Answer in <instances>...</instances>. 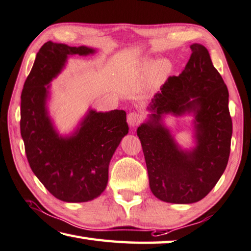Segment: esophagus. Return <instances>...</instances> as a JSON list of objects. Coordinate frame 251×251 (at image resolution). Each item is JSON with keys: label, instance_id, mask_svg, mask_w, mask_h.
Segmentation results:
<instances>
[{"label": "esophagus", "instance_id": "34e87169", "mask_svg": "<svg viewBox=\"0 0 251 251\" xmlns=\"http://www.w3.org/2000/svg\"><path fill=\"white\" fill-rule=\"evenodd\" d=\"M141 114L139 112H131L128 114V125L131 128H134L135 126H138V123L141 121Z\"/></svg>", "mask_w": 251, "mask_h": 251}]
</instances>
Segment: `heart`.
Wrapping results in <instances>:
<instances>
[{
  "label": "heart",
  "mask_w": 251,
  "mask_h": 251,
  "mask_svg": "<svg viewBox=\"0 0 251 251\" xmlns=\"http://www.w3.org/2000/svg\"><path fill=\"white\" fill-rule=\"evenodd\" d=\"M172 63L169 59L161 58L154 61L153 59H147L140 65V75L143 77H147L150 75L151 81L154 86L161 85L169 75L172 72Z\"/></svg>",
  "instance_id": "obj_1"
}]
</instances>
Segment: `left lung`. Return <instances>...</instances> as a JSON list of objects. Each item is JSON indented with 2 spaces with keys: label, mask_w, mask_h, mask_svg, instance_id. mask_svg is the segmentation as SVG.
I'll use <instances>...</instances> for the list:
<instances>
[{
  "label": "left lung",
  "mask_w": 251,
  "mask_h": 251,
  "mask_svg": "<svg viewBox=\"0 0 251 251\" xmlns=\"http://www.w3.org/2000/svg\"><path fill=\"white\" fill-rule=\"evenodd\" d=\"M179 76L168 79L147 108L137 134L153 195L173 204L196 203L208 194L225 171L232 122L228 89L207 48L192 44ZM168 115L192 117V144L182 147L165 122Z\"/></svg>",
  "instance_id": "left-lung-1"
}]
</instances>
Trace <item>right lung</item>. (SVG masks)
<instances>
[{
  "label": "right lung",
  "instance_id": "add662e5",
  "mask_svg": "<svg viewBox=\"0 0 251 251\" xmlns=\"http://www.w3.org/2000/svg\"><path fill=\"white\" fill-rule=\"evenodd\" d=\"M96 51L87 46L45 43L21 96V135L30 169L51 195L67 203H83L102 194L110 161L129 132L123 110L89 108L69 133H60L50 116V82L66 68L70 56Z\"/></svg>",
  "mask_w": 251,
  "mask_h": 251
}]
</instances>
